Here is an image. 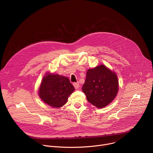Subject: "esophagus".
<instances>
[{
  "label": "esophagus",
  "mask_w": 153,
  "mask_h": 153,
  "mask_svg": "<svg viewBox=\"0 0 153 153\" xmlns=\"http://www.w3.org/2000/svg\"><path fill=\"white\" fill-rule=\"evenodd\" d=\"M73 85H74V88H75L76 89H77V88H79V82L74 83H73Z\"/></svg>",
  "instance_id": "obj_1"
}]
</instances>
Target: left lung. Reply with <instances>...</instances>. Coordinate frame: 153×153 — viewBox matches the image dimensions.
I'll list each match as a JSON object with an SVG mask.
<instances>
[{
	"label": "left lung",
	"mask_w": 153,
	"mask_h": 153,
	"mask_svg": "<svg viewBox=\"0 0 153 153\" xmlns=\"http://www.w3.org/2000/svg\"><path fill=\"white\" fill-rule=\"evenodd\" d=\"M118 88L116 74L101 65L87 71L82 91L90 103L98 108H102L114 100Z\"/></svg>",
	"instance_id": "1"
}]
</instances>
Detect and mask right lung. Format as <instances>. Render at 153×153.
Here are the masks:
<instances>
[{
    "instance_id": "1",
    "label": "right lung",
    "mask_w": 153,
    "mask_h": 153,
    "mask_svg": "<svg viewBox=\"0 0 153 153\" xmlns=\"http://www.w3.org/2000/svg\"><path fill=\"white\" fill-rule=\"evenodd\" d=\"M74 91V87L67 77L48 74L42 81L39 95L47 104L59 108L67 103Z\"/></svg>"
}]
</instances>
